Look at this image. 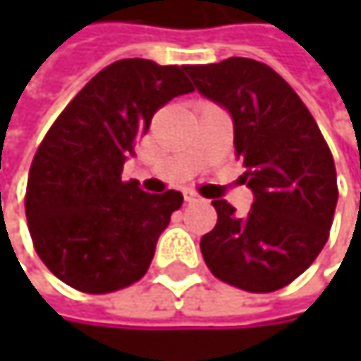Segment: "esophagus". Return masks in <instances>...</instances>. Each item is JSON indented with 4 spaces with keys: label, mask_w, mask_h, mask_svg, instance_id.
<instances>
[{
    "label": "esophagus",
    "mask_w": 361,
    "mask_h": 361,
    "mask_svg": "<svg viewBox=\"0 0 361 361\" xmlns=\"http://www.w3.org/2000/svg\"><path fill=\"white\" fill-rule=\"evenodd\" d=\"M183 198H185V202H200L202 198L196 194V192H192V190H185L183 192Z\"/></svg>",
    "instance_id": "1"
}]
</instances>
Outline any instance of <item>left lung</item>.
I'll list each match as a JSON object with an SVG mask.
<instances>
[{"instance_id": "obj_1", "label": "left lung", "mask_w": 361, "mask_h": 361, "mask_svg": "<svg viewBox=\"0 0 361 361\" xmlns=\"http://www.w3.org/2000/svg\"><path fill=\"white\" fill-rule=\"evenodd\" d=\"M183 71L234 121L243 180L255 194L238 215L213 200L215 228L200 251L215 278L249 293H274L299 278L324 249L338 198L332 152L297 92L267 64L228 58Z\"/></svg>"}]
</instances>
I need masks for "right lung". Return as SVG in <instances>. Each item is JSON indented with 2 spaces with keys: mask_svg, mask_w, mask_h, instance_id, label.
Wrapping results in <instances>:
<instances>
[{
  "mask_svg": "<svg viewBox=\"0 0 361 361\" xmlns=\"http://www.w3.org/2000/svg\"><path fill=\"white\" fill-rule=\"evenodd\" d=\"M194 92L183 66L144 58L102 68L54 121L31 163L25 211L39 259L64 284L106 295L150 267L183 196L121 180L154 112Z\"/></svg>",
  "mask_w": 361,
  "mask_h": 361,
  "instance_id": "right-lung-1",
  "label": "right lung"
}]
</instances>
